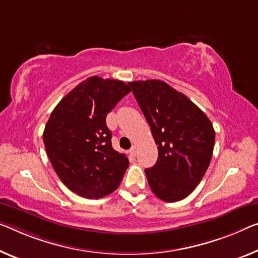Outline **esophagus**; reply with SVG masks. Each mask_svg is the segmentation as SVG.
<instances>
[{"label":"esophagus","mask_w":258,"mask_h":258,"mask_svg":"<svg viewBox=\"0 0 258 258\" xmlns=\"http://www.w3.org/2000/svg\"><path fill=\"white\" fill-rule=\"evenodd\" d=\"M130 154H132V156L133 157H135V156H136V153H137V150H136V146H133V148L132 149H130Z\"/></svg>","instance_id":"1"}]
</instances>
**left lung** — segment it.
Masks as SVG:
<instances>
[{
    "label": "left lung",
    "instance_id": "left-lung-1",
    "mask_svg": "<svg viewBox=\"0 0 258 258\" xmlns=\"http://www.w3.org/2000/svg\"><path fill=\"white\" fill-rule=\"evenodd\" d=\"M158 145L146 168L150 188L164 202L183 200L203 179L212 158L215 129L204 112L159 79L128 83Z\"/></svg>",
    "mask_w": 258,
    "mask_h": 258
}]
</instances>
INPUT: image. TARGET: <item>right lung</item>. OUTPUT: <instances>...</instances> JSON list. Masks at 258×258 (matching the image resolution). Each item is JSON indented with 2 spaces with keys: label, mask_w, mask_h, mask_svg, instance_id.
<instances>
[{
  "label": "right lung",
  "mask_w": 258,
  "mask_h": 258,
  "mask_svg": "<svg viewBox=\"0 0 258 258\" xmlns=\"http://www.w3.org/2000/svg\"><path fill=\"white\" fill-rule=\"evenodd\" d=\"M122 81L92 76L51 112L43 144L60 180L77 195L99 200L117 189L129 160L112 146L106 116L130 92Z\"/></svg>",
  "instance_id": "obj_1"
}]
</instances>
